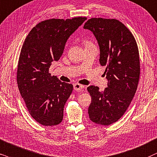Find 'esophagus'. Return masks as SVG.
<instances>
[{"label": "esophagus", "instance_id": "1", "mask_svg": "<svg viewBox=\"0 0 157 157\" xmlns=\"http://www.w3.org/2000/svg\"><path fill=\"white\" fill-rule=\"evenodd\" d=\"M82 88H84V86L80 84H78V83H76V84L74 85V90L77 91H80L82 90Z\"/></svg>", "mask_w": 157, "mask_h": 157}]
</instances>
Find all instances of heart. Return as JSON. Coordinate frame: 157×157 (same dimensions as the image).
Masks as SVG:
<instances>
[{
    "label": "heart",
    "mask_w": 157,
    "mask_h": 157,
    "mask_svg": "<svg viewBox=\"0 0 157 157\" xmlns=\"http://www.w3.org/2000/svg\"><path fill=\"white\" fill-rule=\"evenodd\" d=\"M90 42H89V41H85V44L86 45V44H90Z\"/></svg>",
    "instance_id": "b5f03b06"
}]
</instances>
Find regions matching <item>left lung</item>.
<instances>
[{"mask_svg": "<svg viewBox=\"0 0 157 157\" xmlns=\"http://www.w3.org/2000/svg\"><path fill=\"white\" fill-rule=\"evenodd\" d=\"M83 28L92 32L98 41L99 61L106 67L108 80L103 91L94 85L87 88L91 96L89 118L109 125L123 116L136 92L140 77L138 45L131 32L117 19L91 18Z\"/></svg>", "mask_w": 157, "mask_h": 157, "instance_id": "obj_1", "label": "left lung"}]
</instances>
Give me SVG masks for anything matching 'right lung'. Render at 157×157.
<instances>
[{
	"label": "right lung",
	"instance_id": "add662e5",
	"mask_svg": "<svg viewBox=\"0 0 157 157\" xmlns=\"http://www.w3.org/2000/svg\"><path fill=\"white\" fill-rule=\"evenodd\" d=\"M86 17L51 19L36 25L21 47L17 84L32 117L44 126L61 122L64 108L73 85L51 76L49 68L64 52L67 40Z\"/></svg>",
	"mask_w": 157,
	"mask_h": 157
}]
</instances>
